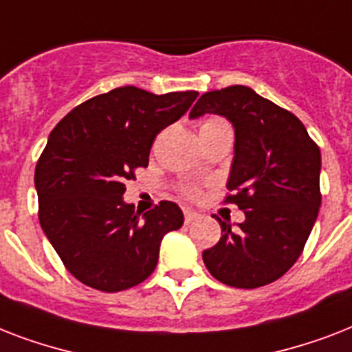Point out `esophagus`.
<instances>
[{"mask_svg":"<svg viewBox=\"0 0 352 352\" xmlns=\"http://www.w3.org/2000/svg\"><path fill=\"white\" fill-rule=\"evenodd\" d=\"M195 219H199L197 212H193V210H190V208L184 210V223H186V225L193 223Z\"/></svg>","mask_w":352,"mask_h":352,"instance_id":"34e87169","label":"esophagus"}]
</instances>
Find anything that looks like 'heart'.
Listing matches in <instances>:
<instances>
[{"label": "heart", "mask_w": 352, "mask_h": 352, "mask_svg": "<svg viewBox=\"0 0 352 352\" xmlns=\"http://www.w3.org/2000/svg\"><path fill=\"white\" fill-rule=\"evenodd\" d=\"M212 127H228V124H226L223 118H208V120L203 122L201 131H203V129H212ZM182 192L186 193V195H190V197H195L199 193V190L195 186H184L182 188Z\"/></svg>", "instance_id": "heart-1"}]
</instances>
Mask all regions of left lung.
Masks as SVG:
<instances>
[{
    "instance_id": "left-lung-1",
    "label": "left lung",
    "mask_w": 352,
    "mask_h": 352,
    "mask_svg": "<svg viewBox=\"0 0 352 352\" xmlns=\"http://www.w3.org/2000/svg\"><path fill=\"white\" fill-rule=\"evenodd\" d=\"M223 115L234 124L235 157L225 203L245 212L232 228L219 221V243L203 252L210 274L237 289L279 279L303 252L316 223L322 155L301 120L245 85L204 93L190 111Z\"/></svg>"
}]
</instances>
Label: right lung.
Masks as SVG:
<instances>
[{
    "label": "right lung",
    "mask_w": 352,
    "mask_h": 352,
    "mask_svg": "<svg viewBox=\"0 0 352 352\" xmlns=\"http://www.w3.org/2000/svg\"><path fill=\"white\" fill-rule=\"evenodd\" d=\"M197 95L117 87L74 107L49 135L34 171L38 217L65 268L91 289L142 283L157 267L162 237L184 223L171 201L140 215L122 195L124 182L148 166L155 137Z\"/></svg>",
    "instance_id": "right-lung-1"
}]
</instances>
